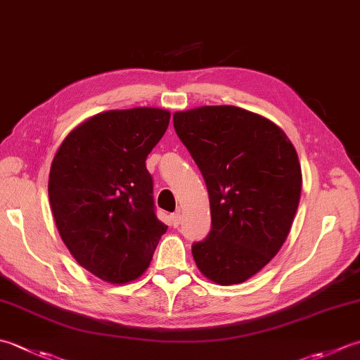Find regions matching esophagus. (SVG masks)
<instances>
[{
  "label": "esophagus",
  "instance_id": "obj_1",
  "mask_svg": "<svg viewBox=\"0 0 360 360\" xmlns=\"http://www.w3.org/2000/svg\"><path fill=\"white\" fill-rule=\"evenodd\" d=\"M170 221L174 228H178L181 224V212H176V214H172L170 215Z\"/></svg>",
  "mask_w": 360,
  "mask_h": 360
}]
</instances>
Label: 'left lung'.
<instances>
[{"instance_id":"1","label":"left lung","mask_w":360,"mask_h":360,"mask_svg":"<svg viewBox=\"0 0 360 360\" xmlns=\"http://www.w3.org/2000/svg\"><path fill=\"white\" fill-rule=\"evenodd\" d=\"M173 124L209 192L212 228L192 246L195 264L215 284H242L292 229L302 187L297 150L271 120L236 105L174 112Z\"/></svg>"}]
</instances>
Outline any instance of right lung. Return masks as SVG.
I'll use <instances>...</instances> for the list:
<instances>
[{
	"label": "right lung",
	"mask_w": 360,
	"mask_h": 360,
	"mask_svg": "<svg viewBox=\"0 0 360 360\" xmlns=\"http://www.w3.org/2000/svg\"><path fill=\"white\" fill-rule=\"evenodd\" d=\"M170 117L158 108L105 110L77 124L54 154L48 195L56 228L76 262L105 283L142 276L167 232L145 160Z\"/></svg>",
	"instance_id": "1"
}]
</instances>
